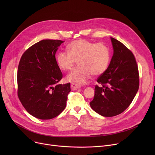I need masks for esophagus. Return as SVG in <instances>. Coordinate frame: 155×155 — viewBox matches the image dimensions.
<instances>
[{
	"instance_id": "esophagus-1",
	"label": "esophagus",
	"mask_w": 155,
	"mask_h": 155,
	"mask_svg": "<svg viewBox=\"0 0 155 155\" xmlns=\"http://www.w3.org/2000/svg\"><path fill=\"white\" fill-rule=\"evenodd\" d=\"M80 87H81L80 85H79L78 84H76L72 83L71 84V89H72L73 91H75V90H77V89H78V88H79Z\"/></svg>"
}]
</instances>
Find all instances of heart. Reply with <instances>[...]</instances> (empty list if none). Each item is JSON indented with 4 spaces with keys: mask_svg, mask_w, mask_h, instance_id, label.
<instances>
[{
    "mask_svg": "<svg viewBox=\"0 0 155 155\" xmlns=\"http://www.w3.org/2000/svg\"><path fill=\"white\" fill-rule=\"evenodd\" d=\"M67 51H60L56 56L59 67L70 70L78 61L79 66L67 77L70 82L84 84L93 75H102L107 69L110 59L109 47L103 43H94L85 39H78L68 45Z\"/></svg>",
    "mask_w": 155,
    "mask_h": 155,
    "instance_id": "obj_1",
    "label": "heart"
}]
</instances>
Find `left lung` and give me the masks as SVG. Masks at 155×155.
<instances>
[{
  "label": "left lung",
  "mask_w": 155,
  "mask_h": 155,
  "mask_svg": "<svg viewBox=\"0 0 155 155\" xmlns=\"http://www.w3.org/2000/svg\"><path fill=\"white\" fill-rule=\"evenodd\" d=\"M114 54L107 69L97 81L91 108L104 117L123 112L131 104L139 89L140 77L132 51L118 40L111 38Z\"/></svg>",
  "instance_id": "8db88e82"
}]
</instances>
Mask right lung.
I'll list each match as a JSON object with an SVG mask.
<instances>
[{"label": "right lung", "instance_id": "1", "mask_svg": "<svg viewBox=\"0 0 155 155\" xmlns=\"http://www.w3.org/2000/svg\"><path fill=\"white\" fill-rule=\"evenodd\" d=\"M64 41L44 39L35 43L22 55L18 70V95L31 115L51 119L64 109L70 84H56L62 73L55 54Z\"/></svg>", "mask_w": 155, "mask_h": 155}]
</instances>
